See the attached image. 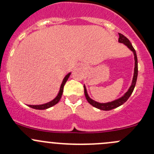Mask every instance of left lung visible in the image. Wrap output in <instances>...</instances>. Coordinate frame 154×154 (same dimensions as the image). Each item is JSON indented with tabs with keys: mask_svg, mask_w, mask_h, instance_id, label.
Segmentation results:
<instances>
[{
	"mask_svg": "<svg viewBox=\"0 0 154 154\" xmlns=\"http://www.w3.org/2000/svg\"><path fill=\"white\" fill-rule=\"evenodd\" d=\"M119 34V42L123 43L125 44L130 51H133V54H134V60H135V68H134V74H133V81H132L131 86H130L129 89L127 90V92L124 94L122 97H121L120 98L116 99V100H113V101L108 102V103H98V102L95 101V100H92L91 98H90L89 96H88V93H87L86 88L84 85V93L85 96H86V98L87 101L94 107L99 109L101 110H105V111H108V110L113 109L115 108H117V107L120 106L121 105L124 104L128 98L130 97V96L131 95V94L133 93V90H134L135 86H136V80H137V76H138V60H137V56H136V52L135 51V49L133 48V45H132L131 42H130V40L125 36L124 35H122V33Z\"/></svg>",
	"mask_w": 154,
	"mask_h": 154,
	"instance_id": "1",
	"label": "left lung"
}]
</instances>
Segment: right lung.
<instances>
[{
	"label": "right lung",
	"mask_w": 154,
	"mask_h": 154,
	"mask_svg": "<svg viewBox=\"0 0 154 154\" xmlns=\"http://www.w3.org/2000/svg\"><path fill=\"white\" fill-rule=\"evenodd\" d=\"M71 73H68L67 75L66 76V77H64V79H63V82H62V84L61 86H60V91H59L58 94H57V97H55V98L54 99V100H52L51 101L48 102V103H44V104H40V105H28V106L31 107V108L32 109H48L50 108V107L54 106L55 104H57V103H58L59 101H60V98H61L62 97V94H63V88H64V86L65 84H66V81L68 80V77H70V75H71Z\"/></svg>",
	"instance_id": "right-lung-1"
}]
</instances>
